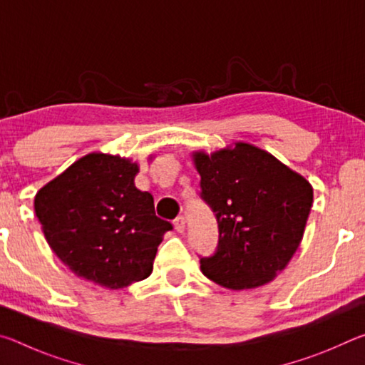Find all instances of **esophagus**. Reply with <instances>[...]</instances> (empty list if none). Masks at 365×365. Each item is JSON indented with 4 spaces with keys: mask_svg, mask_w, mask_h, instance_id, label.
Wrapping results in <instances>:
<instances>
[{
    "mask_svg": "<svg viewBox=\"0 0 365 365\" xmlns=\"http://www.w3.org/2000/svg\"><path fill=\"white\" fill-rule=\"evenodd\" d=\"M174 227H175V230L178 233L185 232V217H183V215H178V217L174 220Z\"/></svg>",
    "mask_w": 365,
    "mask_h": 365,
    "instance_id": "obj_1",
    "label": "esophagus"
}]
</instances>
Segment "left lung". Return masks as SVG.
I'll use <instances>...</instances> for the list:
<instances>
[{
  "mask_svg": "<svg viewBox=\"0 0 365 365\" xmlns=\"http://www.w3.org/2000/svg\"><path fill=\"white\" fill-rule=\"evenodd\" d=\"M201 197L219 225V245L201 257L207 279L228 289L274 280L298 250L312 207L311 183L255 145L238 141L193 153Z\"/></svg>",
  "mask_w": 365,
  "mask_h": 365,
  "instance_id": "obj_1",
  "label": "left lung"
}]
</instances>
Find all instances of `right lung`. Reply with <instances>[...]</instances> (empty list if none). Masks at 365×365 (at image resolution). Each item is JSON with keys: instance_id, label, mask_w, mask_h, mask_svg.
Listing matches in <instances>:
<instances>
[{"instance_id": "add662e5", "label": "right lung", "mask_w": 365, "mask_h": 365, "mask_svg": "<svg viewBox=\"0 0 365 365\" xmlns=\"http://www.w3.org/2000/svg\"><path fill=\"white\" fill-rule=\"evenodd\" d=\"M138 164L90 153L35 196L48 245L80 279L109 289L145 280L172 224L154 212L148 191L135 187Z\"/></svg>"}]
</instances>
